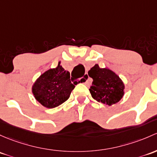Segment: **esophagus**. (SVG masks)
<instances>
[{"label": "esophagus", "mask_w": 157, "mask_h": 157, "mask_svg": "<svg viewBox=\"0 0 157 157\" xmlns=\"http://www.w3.org/2000/svg\"><path fill=\"white\" fill-rule=\"evenodd\" d=\"M89 78H90V77H89L88 74H85V75H84V80H86L85 84L89 83Z\"/></svg>", "instance_id": "34e87169"}]
</instances>
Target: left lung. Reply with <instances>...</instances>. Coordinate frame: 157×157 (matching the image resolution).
<instances>
[{
    "label": "left lung",
    "instance_id": "1",
    "mask_svg": "<svg viewBox=\"0 0 157 157\" xmlns=\"http://www.w3.org/2000/svg\"><path fill=\"white\" fill-rule=\"evenodd\" d=\"M93 79L90 89L92 98L109 106L116 104L124 95V84L114 72L108 68H100L95 65L88 71Z\"/></svg>",
    "mask_w": 157,
    "mask_h": 157
}]
</instances>
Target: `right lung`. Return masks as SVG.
<instances>
[{
  "label": "right lung",
  "instance_id": "right-lung-1",
  "mask_svg": "<svg viewBox=\"0 0 157 157\" xmlns=\"http://www.w3.org/2000/svg\"><path fill=\"white\" fill-rule=\"evenodd\" d=\"M74 84L71 81L70 73L59 62L56 68L49 69L40 76L33 85L32 92L43 106L54 108L68 99L75 87Z\"/></svg>",
  "mask_w": 157,
  "mask_h": 157
}]
</instances>
